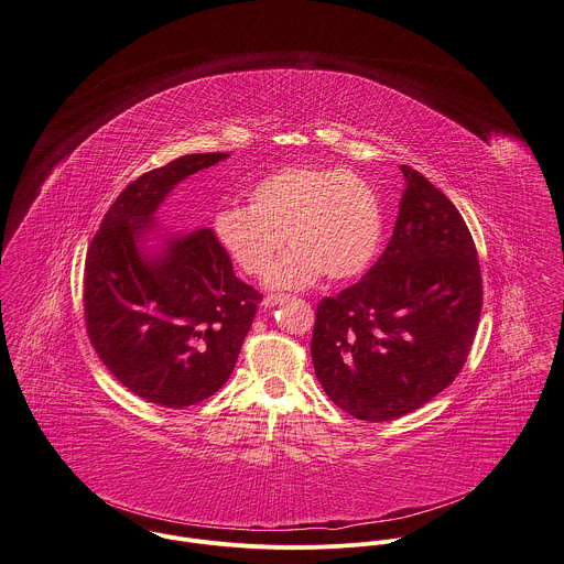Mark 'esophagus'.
<instances>
[{
  "mask_svg": "<svg viewBox=\"0 0 564 564\" xmlns=\"http://www.w3.org/2000/svg\"><path fill=\"white\" fill-rule=\"evenodd\" d=\"M283 301H288L285 294H268V296L263 299V305H265V307H274V305H279V303H283Z\"/></svg>",
  "mask_w": 564,
  "mask_h": 564,
  "instance_id": "obj_1",
  "label": "esophagus"
}]
</instances>
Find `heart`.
<instances>
[{
	"label": "heart",
	"instance_id": "obj_1",
	"mask_svg": "<svg viewBox=\"0 0 564 564\" xmlns=\"http://www.w3.org/2000/svg\"><path fill=\"white\" fill-rule=\"evenodd\" d=\"M248 207H225L216 237L246 274L259 276L282 245L293 248L265 274L276 290L305 288L321 272L348 279L368 268L379 250L383 216L375 189L341 167L290 165L248 189Z\"/></svg>",
	"mask_w": 564,
	"mask_h": 564
}]
</instances>
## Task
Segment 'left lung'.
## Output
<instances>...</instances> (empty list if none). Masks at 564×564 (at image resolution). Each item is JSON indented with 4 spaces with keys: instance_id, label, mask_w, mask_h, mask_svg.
<instances>
[{
    "instance_id": "obj_1",
    "label": "left lung",
    "mask_w": 564,
    "mask_h": 564,
    "mask_svg": "<svg viewBox=\"0 0 564 564\" xmlns=\"http://www.w3.org/2000/svg\"><path fill=\"white\" fill-rule=\"evenodd\" d=\"M394 232L377 263L323 299L314 370L346 414L381 423L441 394L462 370L481 314V270L449 198L410 165Z\"/></svg>"
}]
</instances>
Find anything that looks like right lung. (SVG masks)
<instances>
[{
	"label": "right lung",
	"instance_id": "obj_1",
	"mask_svg": "<svg viewBox=\"0 0 564 564\" xmlns=\"http://www.w3.org/2000/svg\"><path fill=\"white\" fill-rule=\"evenodd\" d=\"M226 156L185 154L132 181L87 252L89 339L121 386L163 408L196 405L225 386L261 301L212 228L170 235L152 252L143 246L167 194Z\"/></svg>",
	"mask_w": 564,
	"mask_h": 564
}]
</instances>
